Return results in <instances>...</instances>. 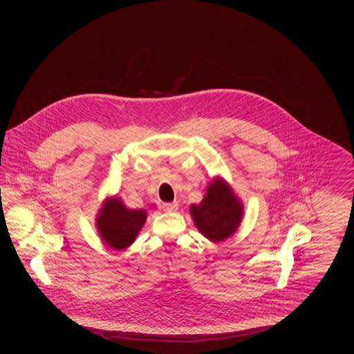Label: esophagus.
Instances as JSON below:
<instances>
[{
	"label": "esophagus",
	"instance_id": "34e87169",
	"mask_svg": "<svg viewBox=\"0 0 354 354\" xmlns=\"http://www.w3.org/2000/svg\"><path fill=\"white\" fill-rule=\"evenodd\" d=\"M162 208H163V211H166V212L176 211V209H178V203H163V204H162Z\"/></svg>",
	"mask_w": 354,
	"mask_h": 354
}]
</instances>
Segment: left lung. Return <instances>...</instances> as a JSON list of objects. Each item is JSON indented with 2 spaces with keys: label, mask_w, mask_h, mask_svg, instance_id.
Wrapping results in <instances>:
<instances>
[{
  "label": "left lung",
  "mask_w": 354,
  "mask_h": 354,
  "mask_svg": "<svg viewBox=\"0 0 354 354\" xmlns=\"http://www.w3.org/2000/svg\"><path fill=\"white\" fill-rule=\"evenodd\" d=\"M189 211L198 230L212 241H221L232 235L243 216L241 203L220 179L209 185L203 202L192 205Z\"/></svg>",
  "instance_id": "1"
}]
</instances>
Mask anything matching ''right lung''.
I'll return each mask as SVG.
<instances>
[{"label":"right lung","instance_id":"obj_1","mask_svg":"<svg viewBox=\"0 0 354 354\" xmlns=\"http://www.w3.org/2000/svg\"><path fill=\"white\" fill-rule=\"evenodd\" d=\"M146 218V211L129 209L119 199H111L102 207L97 227L107 245L114 250H124L134 243Z\"/></svg>","mask_w":354,"mask_h":354}]
</instances>
